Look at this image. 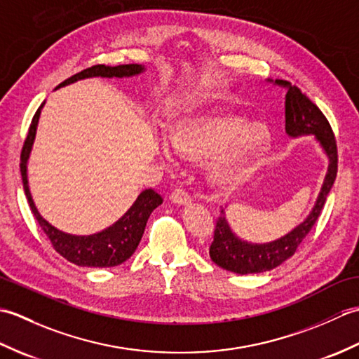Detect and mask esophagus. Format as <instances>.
Here are the masks:
<instances>
[{"label": "esophagus", "instance_id": "esophagus-1", "mask_svg": "<svg viewBox=\"0 0 359 359\" xmlns=\"http://www.w3.org/2000/svg\"><path fill=\"white\" fill-rule=\"evenodd\" d=\"M170 201L175 205H189L191 203V197L184 189H174L170 196Z\"/></svg>", "mask_w": 359, "mask_h": 359}]
</instances>
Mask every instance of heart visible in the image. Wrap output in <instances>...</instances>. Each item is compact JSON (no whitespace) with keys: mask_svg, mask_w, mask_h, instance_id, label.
<instances>
[{"mask_svg":"<svg viewBox=\"0 0 359 359\" xmlns=\"http://www.w3.org/2000/svg\"><path fill=\"white\" fill-rule=\"evenodd\" d=\"M172 147L189 160L217 158L210 166V180L220 189L243 184L261 165L270 147L266 131L231 114L205 116L182 121L172 133ZM158 154L168 158L171 148L158 144Z\"/></svg>","mask_w":359,"mask_h":359,"instance_id":"heart-1","label":"heart"}]
</instances>
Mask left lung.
<instances>
[{"instance_id":"1","label":"left lung","mask_w":359,"mask_h":359,"mask_svg":"<svg viewBox=\"0 0 359 359\" xmlns=\"http://www.w3.org/2000/svg\"><path fill=\"white\" fill-rule=\"evenodd\" d=\"M269 81L287 89L285 133L290 137H293V139L301 135H315V139L321 144L325 156L329 157V170H327L324 184L321 187V191H319L315 207L311 208L307 219L276 241L266 243L242 241L230 228V224H228L225 216V210L220 211V217L216 222L215 239H212L210 247V257L220 269L238 274L273 270L294 255L296 248L299 247V243L310 233L319 215H321L325 199L330 193L338 172L337 140H334L330 123L327 121L321 109L306 94H302L299 88L293 86L292 83L285 80Z\"/></svg>"}]
</instances>
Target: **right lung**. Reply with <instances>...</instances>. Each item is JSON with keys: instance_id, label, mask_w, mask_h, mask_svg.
Instances as JSON below:
<instances>
[{"instance_id": "1", "label": "right lung", "mask_w": 359, "mask_h": 359, "mask_svg": "<svg viewBox=\"0 0 359 359\" xmlns=\"http://www.w3.org/2000/svg\"><path fill=\"white\" fill-rule=\"evenodd\" d=\"M143 71H144V66L142 65H120V66L97 65L72 75L71 79L60 83L57 88H63V86L71 85V83H75L83 79H90V77H102V79L134 77V75H139ZM43 106L44 103H41L40 108H38V111L35 112L25 144H22V151H21L20 168H21L22 187H25V193H26L30 210H32L34 216L38 220V224H40L44 234L49 238L52 247L55 248L57 253L62 255L69 262L79 266H98V269L117 266L120 264H123L134 255V251L137 250V247H139L144 226H147L151 212L163 202L162 196L157 194L154 189L151 188L144 189V191H142L139 197H137L135 202L133 203V207L129 208L116 224H112L111 226L104 228V230L94 234H88V236L69 234L50 225L48 220L43 219V216L38 212L32 199V194H30L29 180H27V160L30 156V151H32L38 120H40Z\"/></svg>"}]
</instances>
